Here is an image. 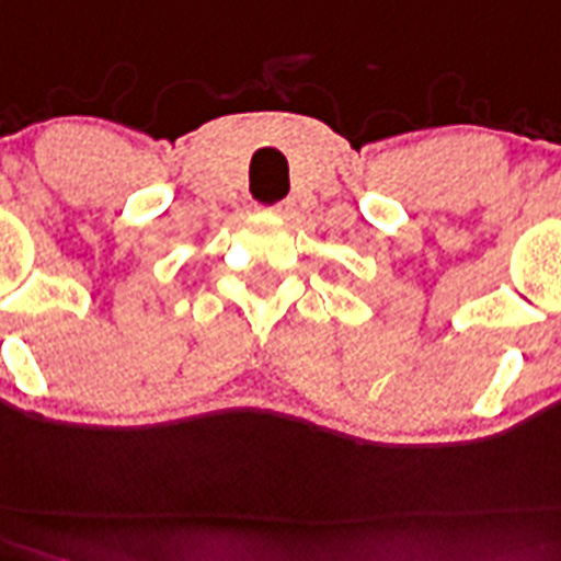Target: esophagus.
Listing matches in <instances>:
<instances>
[{"label": "esophagus", "instance_id": "obj_1", "mask_svg": "<svg viewBox=\"0 0 561 561\" xmlns=\"http://www.w3.org/2000/svg\"><path fill=\"white\" fill-rule=\"evenodd\" d=\"M287 211H290V206H287V203H276V206L262 208V214H271V217H287Z\"/></svg>", "mask_w": 561, "mask_h": 561}]
</instances>
